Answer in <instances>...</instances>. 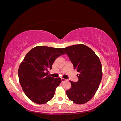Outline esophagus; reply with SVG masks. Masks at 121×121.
Returning a JSON list of instances; mask_svg holds the SVG:
<instances>
[{"label":"esophagus","mask_w":121,"mask_h":121,"mask_svg":"<svg viewBox=\"0 0 121 121\" xmlns=\"http://www.w3.org/2000/svg\"><path fill=\"white\" fill-rule=\"evenodd\" d=\"M61 79H62V82H65V81H67V80H66L65 79H64V78H61Z\"/></svg>","instance_id":"34e87169"}]
</instances>
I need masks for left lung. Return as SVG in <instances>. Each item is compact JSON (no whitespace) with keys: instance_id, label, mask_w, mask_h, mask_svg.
I'll use <instances>...</instances> for the list:
<instances>
[{"instance_id":"obj_1","label":"left lung","mask_w":121,"mask_h":121,"mask_svg":"<svg viewBox=\"0 0 121 121\" xmlns=\"http://www.w3.org/2000/svg\"><path fill=\"white\" fill-rule=\"evenodd\" d=\"M79 74L77 82L70 81V89L66 91L69 100L83 104L91 99L97 91L102 77V65L99 58L87 46L75 44L63 48Z\"/></svg>"}]
</instances>
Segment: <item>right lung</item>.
Returning a JSON list of instances; mask_svg holds the SVG:
<instances>
[{"instance_id":"add662e5","label":"right lung","mask_w":121,"mask_h":121,"mask_svg":"<svg viewBox=\"0 0 121 121\" xmlns=\"http://www.w3.org/2000/svg\"><path fill=\"white\" fill-rule=\"evenodd\" d=\"M65 54L61 48L39 46L26 54L18 70L20 84L30 100L43 104L52 99L60 84V78L51 77L49 70L56 58Z\"/></svg>"}]
</instances>
